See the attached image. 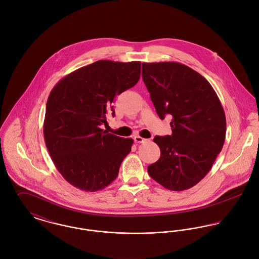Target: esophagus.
Returning a JSON list of instances; mask_svg holds the SVG:
<instances>
[{
    "instance_id": "esophagus-1",
    "label": "esophagus",
    "mask_w": 259,
    "mask_h": 259,
    "mask_svg": "<svg viewBox=\"0 0 259 259\" xmlns=\"http://www.w3.org/2000/svg\"><path fill=\"white\" fill-rule=\"evenodd\" d=\"M134 140H135L136 143H139V144H143V143H145V142L148 141L147 139H144V138H142V137H140V136H136V137L134 138Z\"/></svg>"
}]
</instances>
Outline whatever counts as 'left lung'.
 Returning <instances> with one entry per match:
<instances>
[{
    "mask_svg": "<svg viewBox=\"0 0 259 259\" xmlns=\"http://www.w3.org/2000/svg\"><path fill=\"white\" fill-rule=\"evenodd\" d=\"M142 75L159 118L172 116V135L153 139L160 157L148 165V175L169 190L188 189L207 175L222 151V103L205 77L181 63H143Z\"/></svg>",
    "mask_w": 259,
    "mask_h": 259,
    "instance_id": "1",
    "label": "left lung"
}]
</instances>
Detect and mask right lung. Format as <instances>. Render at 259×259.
I'll return each mask as SVG.
<instances>
[{
	"label": "right lung",
	"instance_id": "add662e5",
	"mask_svg": "<svg viewBox=\"0 0 259 259\" xmlns=\"http://www.w3.org/2000/svg\"><path fill=\"white\" fill-rule=\"evenodd\" d=\"M141 76V62H95L64 76L51 91L44 120V138L63 178L84 191L104 189L117 178L133 139L101 128L111 103Z\"/></svg>",
	"mask_w": 259,
	"mask_h": 259
}]
</instances>
